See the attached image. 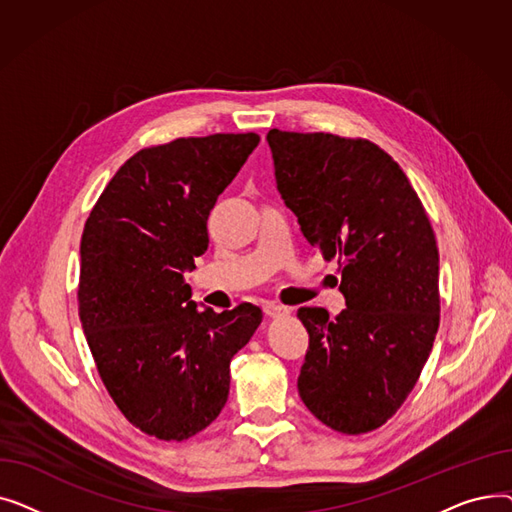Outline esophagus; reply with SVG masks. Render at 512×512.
Listing matches in <instances>:
<instances>
[{
    "mask_svg": "<svg viewBox=\"0 0 512 512\" xmlns=\"http://www.w3.org/2000/svg\"><path fill=\"white\" fill-rule=\"evenodd\" d=\"M263 313H265L267 317H284V315H288V309L282 307V305H278V303L267 301V303H263Z\"/></svg>",
    "mask_w": 512,
    "mask_h": 512,
    "instance_id": "1",
    "label": "esophagus"
}]
</instances>
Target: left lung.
Instances as JSON below:
<instances>
[{
	"label": "left lung",
	"mask_w": 512,
	"mask_h": 512,
	"mask_svg": "<svg viewBox=\"0 0 512 512\" xmlns=\"http://www.w3.org/2000/svg\"><path fill=\"white\" fill-rule=\"evenodd\" d=\"M276 184L305 238L338 261L346 309L301 307L305 407L334 432L382 427L407 400L440 326L438 245L396 161L367 139L267 132Z\"/></svg>",
	"instance_id": "1"
}]
</instances>
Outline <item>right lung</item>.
Wrapping results in <instances>:
<instances>
[{
	"label": "right lung",
	"mask_w": 512,
	"mask_h": 512,
	"mask_svg": "<svg viewBox=\"0 0 512 512\" xmlns=\"http://www.w3.org/2000/svg\"><path fill=\"white\" fill-rule=\"evenodd\" d=\"M259 145L255 132L186 137L134 153L103 188L80 238L78 315L120 413L157 440L215 421L230 361L259 328L251 303L201 311L184 272L207 251V218Z\"/></svg>",
	"instance_id": "1"
}]
</instances>
